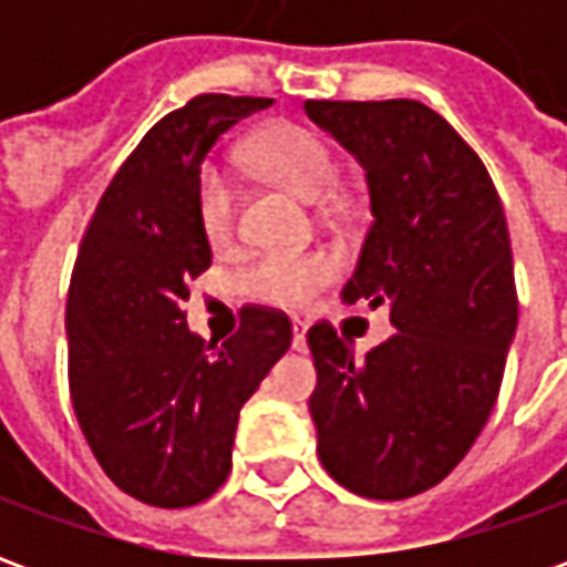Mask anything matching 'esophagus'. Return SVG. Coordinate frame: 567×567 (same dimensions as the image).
<instances>
[{
	"instance_id": "34e87169",
	"label": "esophagus",
	"mask_w": 567,
	"mask_h": 567,
	"mask_svg": "<svg viewBox=\"0 0 567 567\" xmlns=\"http://www.w3.org/2000/svg\"><path fill=\"white\" fill-rule=\"evenodd\" d=\"M291 328H295V340H291V346H295L297 352H307V321L291 319Z\"/></svg>"
}]
</instances>
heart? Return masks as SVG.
Returning a JSON list of instances; mask_svg holds the SVG:
<instances>
[{
  "instance_id": "b5f03b06",
  "label": "heart",
  "mask_w": 567,
  "mask_h": 567,
  "mask_svg": "<svg viewBox=\"0 0 567 567\" xmlns=\"http://www.w3.org/2000/svg\"><path fill=\"white\" fill-rule=\"evenodd\" d=\"M251 157L272 182L300 199L319 203L337 182V161L319 133L297 124H279L251 142ZM199 227L212 246H224L234 234V185L221 166H206L197 185ZM331 276V260L316 251H270L243 272L248 297L272 307H297L319 291Z\"/></svg>"
}]
</instances>
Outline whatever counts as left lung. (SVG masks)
<instances>
[{
	"label": "left lung",
	"instance_id": "left-lung-1",
	"mask_svg": "<svg viewBox=\"0 0 567 567\" xmlns=\"http://www.w3.org/2000/svg\"><path fill=\"white\" fill-rule=\"evenodd\" d=\"M303 109L368 178L373 224L343 303H389L398 331L358 358L331 324L309 328L319 458L355 495L410 498L462 462L495 406L519 316L511 234L483 161L434 109Z\"/></svg>",
	"mask_w": 567,
	"mask_h": 567
}]
</instances>
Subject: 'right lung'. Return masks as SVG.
Returning <instances> with one entry per match:
<instances>
[{
	"label": "right lung",
	"instance_id": "right-lung-1",
	"mask_svg": "<svg viewBox=\"0 0 567 567\" xmlns=\"http://www.w3.org/2000/svg\"><path fill=\"white\" fill-rule=\"evenodd\" d=\"M260 96L206 93L145 133L105 187L66 300L69 392L96 462L154 507L218 492L239 410L288 352L291 321L246 309L230 340L187 328V285L212 264L197 215L199 166Z\"/></svg>",
	"mask_w": 567,
	"mask_h": 567
}]
</instances>
